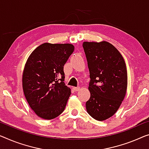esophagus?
<instances>
[{
    "mask_svg": "<svg viewBox=\"0 0 149 149\" xmlns=\"http://www.w3.org/2000/svg\"><path fill=\"white\" fill-rule=\"evenodd\" d=\"M73 90H74L75 92H77V91L79 90V87H74L73 88Z\"/></svg>",
    "mask_w": 149,
    "mask_h": 149,
    "instance_id": "esophagus-1",
    "label": "esophagus"
}]
</instances>
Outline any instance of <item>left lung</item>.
Here are the masks:
<instances>
[{
	"label": "left lung",
	"instance_id": "8db88e82",
	"mask_svg": "<svg viewBox=\"0 0 149 149\" xmlns=\"http://www.w3.org/2000/svg\"><path fill=\"white\" fill-rule=\"evenodd\" d=\"M88 61L90 97L86 107L96 120L103 121L118 110L127 89V71L120 53L107 41L83 43Z\"/></svg>",
	"mask_w": 149,
	"mask_h": 149
}]
</instances>
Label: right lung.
Instances as JSON below:
<instances>
[{"label":"right lung","instance_id":"1","mask_svg":"<svg viewBox=\"0 0 149 149\" xmlns=\"http://www.w3.org/2000/svg\"><path fill=\"white\" fill-rule=\"evenodd\" d=\"M74 46L70 43H45L35 49L23 73V89L26 101L39 117L53 119L65 109L71 89L64 83L63 66Z\"/></svg>","mask_w":149,"mask_h":149}]
</instances>
